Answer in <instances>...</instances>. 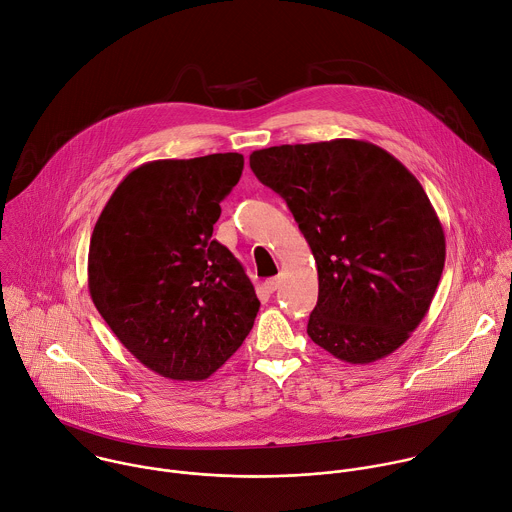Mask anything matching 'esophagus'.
Returning a JSON list of instances; mask_svg holds the SVG:
<instances>
[{
  "mask_svg": "<svg viewBox=\"0 0 512 512\" xmlns=\"http://www.w3.org/2000/svg\"><path fill=\"white\" fill-rule=\"evenodd\" d=\"M263 285H265V289H267L269 293H273V291L279 287V279H277V277H271V279H267Z\"/></svg>",
  "mask_w": 512,
  "mask_h": 512,
  "instance_id": "34e87169",
  "label": "esophagus"
}]
</instances>
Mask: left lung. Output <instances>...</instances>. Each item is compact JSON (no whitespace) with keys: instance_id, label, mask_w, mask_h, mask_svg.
<instances>
[{"instance_id":"obj_1","label":"left lung","mask_w":512,"mask_h":512,"mask_svg":"<svg viewBox=\"0 0 512 512\" xmlns=\"http://www.w3.org/2000/svg\"><path fill=\"white\" fill-rule=\"evenodd\" d=\"M281 195L317 263L307 335L348 364L396 352L430 309L446 259L440 219L410 170L354 138L281 144L249 156Z\"/></svg>"}]
</instances>
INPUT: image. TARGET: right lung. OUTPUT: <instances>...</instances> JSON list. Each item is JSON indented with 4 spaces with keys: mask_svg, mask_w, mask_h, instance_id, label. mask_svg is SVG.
I'll return each mask as SVG.
<instances>
[{
    "mask_svg": "<svg viewBox=\"0 0 512 512\" xmlns=\"http://www.w3.org/2000/svg\"><path fill=\"white\" fill-rule=\"evenodd\" d=\"M243 164L239 152L146 162L126 175L96 221L92 301L120 344L162 378L207 380L255 323V287L213 239Z\"/></svg>",
    "mask_w": 512,
    "mask_h": 512,
    "instance_id": "right-lung-1",
    "label": "right lung"
}]
</instances>
